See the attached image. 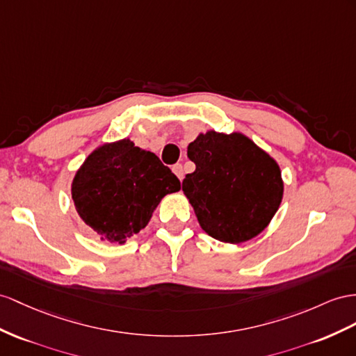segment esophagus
<instances>
[{"label": "esophagus", "instance_id": "34e87169", "mask_svg": "<svg viewBox=\"0 0 356 356\" xmlns=\"http://www.w3.org/2000/svg\"><path fill=\"white\" fill-rule=\"evenodd\" d=\"M172 171H175V175L179 177V180L184 179V167H181V163H176V165L172 167Z\"/></svg>", "mask_w": 356, "mask_h": 356}]
</instances>
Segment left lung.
Here are the masks:
<instances>
[{
    "mask_svg": "<svg viewBox=\"0 0 356 356\" xmlns=\"http://www.w3.org/2000/svg\"><path fill=\"white\" fill-rule=\"evenodd\" d=\"M195 171L181 189L202 229L212 238L241 243L272 220L282 198L278 163L242 134H200L188 145Z\"/></svg>",
    "mask_w": 356,
    "mask_h": 356,
    "instance_id": "left-lung-1",
    "label": "left lung"
}]
</instances>
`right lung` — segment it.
<instances>
[{
    "label": "right lung",
    "mask_w": 356,
    "mask_h": 356,
    "mask_svg": "<svg viewBox=\"0 0 356 356\" xmlns=\"http://www.w3.org/2000/svg\"><path fill=\"white\" fill-rule=\"evenodd\" d=\"M179 189L180 180L156 154L122 140L90 154L72 184V198L100 239L124 243L147 225L161 198Z\"/></svg>",
    "instance_id": "1"
}]
</instances>
